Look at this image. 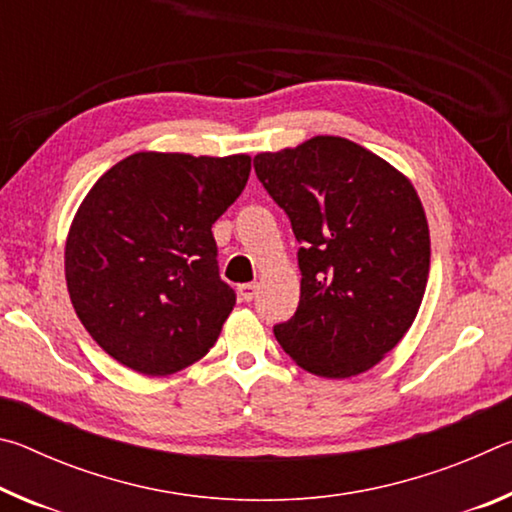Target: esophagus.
Returning <instances> with one entry per match:
<instances>
[{
	"label": "esophagus",
	"mask_w": 512,
	"mask_h": 512,
	"mask_svg": "<svg viewBox=\"0 0 512 512\" xmlns=\"http://www.w3.org/2000/svg\"><path fill=\"white\" fill-rule=\"evenodd\" d=\"M255 293H257V284H241V287H239V298L244 302L253 300Z\"/></svg>",
	"instance_id": "1"
}]
</instances>
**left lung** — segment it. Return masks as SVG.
<instances>
[{
    "instance_id": "left-lung-1",
    "label": "left lung",
    "mask_w": 512,
    "mask_h": 512,
    "mask_svg": "<svg viewBox=\"0 0 512 512\" xmlns=\"http://www.w3.org/2000/svg\"><path fill=\"white\" fill-rule=\"evenodd\" d=\"M259 183L289 214L300 302L277 343L302 370L348 379L409 332L427 289L429 223L411 180L345 137L257 153Z\"/></svg>"
}]
</instances>
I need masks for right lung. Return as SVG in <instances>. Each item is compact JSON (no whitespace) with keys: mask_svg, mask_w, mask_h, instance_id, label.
Masks as SVG:
<instances>
[{"mask_svg":"<svg viewBox=\"0 0 512 512\" xmlns=\"http://www.w3.org/2000/svg\"><path fill=\"white\" fill-rule=\"evenodd\" d=\"M250 155L140 151L83 198L65 241L76 316L121 366L164 377L210 352L235 291L212 225L244 192Z\"/></svg>","mask_w":512,"mask_h":512,"instance_id":"right-lung-1","label":"right lung"}]
</instances>
